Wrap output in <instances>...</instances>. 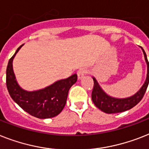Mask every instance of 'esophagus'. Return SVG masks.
<instances>
[{
    "instance_id": "34e87169",
    "label": "esophagus",
    "mask_w": 149,
    "mask_h": 149,
    "mask_svg": "<svg viewBox=\"0 0 149 149\" xmlns=\"http://www.w3.org/2000/svg\"><path fill=\"white\" fill-rule=\"evenodd\" d=\"M86 72H87V71L86 69H84V68L79 69V70L77 71V76H78L79 79H80L83 78V77L85 76Z\"/></svg>"
}]
</instances>
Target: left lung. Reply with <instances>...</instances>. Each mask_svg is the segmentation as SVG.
Here are the masks:
<instances>
[{
  "instance_id": "obj_1",
  "label": "left lung",
  "mask_w": 149,
  "mask_h": 149,
  "mask_svg": "<svg viewBox=\"0 0 149 149\" xmlns=\"http://www.w3.org/2000/svg\"><path fill=\"white\" fill-rule=\"evenodd\" d=\"M142 51H143L145 59L147 63V77H146V82L141 86V89L131 97L125 98V99H116V98L111 97L102 90L96 79L93 77L94 86L93 91H92V100L98 109L109 114L118 113V112H125L126 110L133 108L134 106H136L141 101L146 93L149 83V63L146 52L143 49H142Z\"/></svg>"
}]
</instances>
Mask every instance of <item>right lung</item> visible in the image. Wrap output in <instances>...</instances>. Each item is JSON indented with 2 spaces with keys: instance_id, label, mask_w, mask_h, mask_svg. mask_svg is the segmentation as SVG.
I'll list each match as a JSON object with an SVG mask.
<instances>
[{
  "instance_id": "add662e5",
  "label": "right lung",
  "mask_w": 149,
  "mask_h": 149,
  "mask_svg": "<svg viewBox=\"0 0 149 149\" xmlns=\"http://www.w3.org/2000/svg\"><path fill=\"white\" fill-rule=\"evenodd\" d=\"M19 47L10 59L6 71V84L10 97L20 108L33 116L49 118L56 116L63 109L70 87L77 80V75L56 81L45 89L27 92L20 88L17 83L14 70L13 60L22 47Z\"/></svg>"
}]
</instances>
